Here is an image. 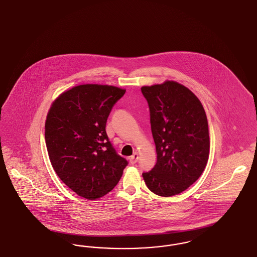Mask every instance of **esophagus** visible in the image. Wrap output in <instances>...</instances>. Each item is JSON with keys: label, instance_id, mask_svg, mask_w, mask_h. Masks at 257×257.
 Segmentation results:
<instances>
[{"label": "esophagus", "instance_id": "1", "mask_svg": "<svg viewBox=\"0 0 257 257\" xmlns=\"http://www.w3.org/2000/svg\"><path fill=\"white\" fill-rule=\"evenodd\" d=\"M138 160H139V154H138L137 152H135L134 154L129 158V161H130V163H131L132 165L136 164V163L138 162Z\"/></svg>", "mask_w": 257, "mask_h": 257}]
</instances>
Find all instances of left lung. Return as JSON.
Wrapping results in <instances>:
<instances>
[{"label":"left lung","mask_w":257,"mask_h":257,"mask_svg":"<svg viewBox=\"0 0 257 257\" xmlns=\"http://www.w3.org/2000/svg\"><path fill=\"white\" fill-rule=\"evenodd\" d=\"M150 110L157 163L143 177L161 196L178 195L204 171L210 151L207 117L198 98L174 81L143 86Z\"/></svg>","instance_id":"8db88e82"}]
</instances>
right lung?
Listing matches in <instances>:
<instances>
[{"mask_svg":"<svg viewBox=\"0 0 257 257\" xmlns=\"http://www.w3.org/2000/svg\"><path fill=\"white\" fill-rule=\"evenodd\" d=\"M125 91L107 85L74 86L53 102L47 114L45 142L53 169L87 199L107 195L128 165L106 133L110 110Z\"/></svg>","mask_w":257,"mask_h":257,"instance_id":"1","label":"right lung"}]
</instances>
